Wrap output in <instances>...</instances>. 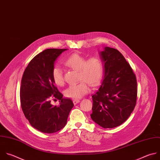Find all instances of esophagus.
Returning <instances> with one entry per match:
<instances>
[{
  "label": "esophagus",
  "mask_w": 160,
  "mask_h": 160,
  "mask_svg": "<svg viewBox=\"0 0 160 160\" xmlns=\"http://www.w3.org/2000/svg\"><path fill=\"white\" fill-rule=\"evenodd\" d=\"M73 103H74L75 105H76L77 103H78L80 102V100H79V99H74V100H73Z\"/></svg>",
  "instance_id": "obj_1"
}]
</instances>
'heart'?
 I'll return each instance as SVG.
<instances>
[{"mask_svg": "<svg viewBox=\"0 0 160 160\" xmlns=\"http://www.w3.org/2000/svg\"><path fill=\"white\" fill-rule=\"evenodd\" d=\"M65 64L79 71L78 83L70 85L65 90V95L72 98H80L90 91V84L96 86L101 82L103 75V65L102 60L97 57L86 58L78 53L70 56ZM52 78L58 85H63L65 78L62 68L60 66L54 67L52 72Z\"/></svg>", "mask_w": 160, "mask_h": 160, "instance_id": "1", "label": "heart"}]
</instances>
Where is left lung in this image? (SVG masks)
Returning a JSON list of instances; mask_svg holds the SVG:
<instances>
[{
    "label": "left lung",
    "instance_id": "8db88e82",
    "mask_svg": "<svg viewBox=\"0 0 160 160\" xmlns=\"http://www.w3.org/2000/svg\"><path fill=\"white\" fill-rule=\"evenodd\" d=\"M103 65L102 84L92 95V119L103 128L124 122L137 99V80L131 66L116 49L104 47L99 52Z\"/></svg>",
    "mask_w": 160,
    "mask_h": 160
}]
</instances>
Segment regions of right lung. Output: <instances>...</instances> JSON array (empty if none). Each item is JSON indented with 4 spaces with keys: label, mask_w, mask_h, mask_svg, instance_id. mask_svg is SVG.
I'll list each match as a JSON object with an SVG mask.
<instances>
[{
    "label": "right lung",
    "mask_w": 160,
    "mask_h": 160,
    "mask_svg": "<svg viewBox=\"0 0 160 160\" xmlns=\"http://www.w3.org/2000/svg\"><path fill=\"white\" fill-rule=\"evenodd\" d=\"M67 49H47L39 53L22 77L20 99L23 113L34 128L44 133L56 132L64 128L74 106L70 99L63 98L52 76L55 61ZM52 97L59 100L58 106L50 104Z\"/></svg>",
    "instance_id": "1"
}]
</instances>
